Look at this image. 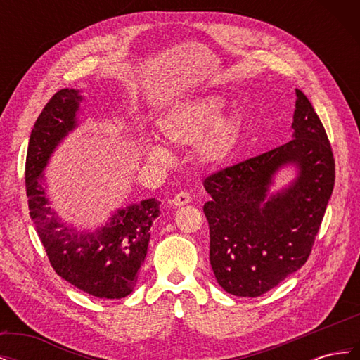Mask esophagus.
Masks as SVG:
<instances>
[{"label": "esophagus", "mask_w": 360, "mask_h": 360, "mask_svg": "<svg viewBox=\"0 0 360 360\" xmlns=\"http://www.w3.org/2000/svg\"><path fill=\"white\" fill-rule=\"evenodd\" d=\"M191 200H192L191 193H189V192H184V191H181V192H179V193L174 195V198H172V205H174V207H181V205H184V204L191 202Z\"/></svg>", "instance_id": "esophagus-1"}]
</instances>
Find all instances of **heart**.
Returning <instances> with one entry per match:
<instances>
[{
  "label": "heart",
  "instance_id": "obj_1",
  "mask_svg": "<svg viewBox=\"0 0 360 360\" xmlns=\"http://www.w3.org/2000/svg\"><path fill=\"white\" fill-rule=\"evenodd\" d=\"M224 97L205 93L184 102L159 122V132L168 143L192 144L198 141L197 153L205 163H217L226 158L237 136V122L233 117L222 115ZM153 156H162L163 150L150 144Z\"/></svg>",
  "mask_w": 360,
  "mask_h": 360
}]
</instances>
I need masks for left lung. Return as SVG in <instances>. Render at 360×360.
<instances>
[{
  "label": "left lung",
  "mask_w": 360,
  "mask_h": 360,
  "mask_svg": "<svg viewBox=\"0 0 360 360\" xmlns=\"http://www.w3.org/2000/svg\"><path fill=\"white\" fill-rule=\"evenodd\" d=\"M292 139L263 155L210 174L204 214L210 264L219 285L238 297H258L299 270L312 250L335 184L329 138L308 97L296 90ZM294 162L300 176L267 195L274 172Z\"/></svg>",
  "instance_id": "1"
}]
</instances>
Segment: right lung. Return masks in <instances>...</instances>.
I'll list each match as a JSON object with an SVG mask.
<instances>
[{
  "label": "right lung",
  "mask_w": 360,
  "mask_h": 360,
  "mask_svg": "<svg viewBox=\"0 0 360 360\" xmlns=\"http://www.w3.org/2000/svg\"><path fill=\"white\" fill-rule=\"evenodd\" d=\"M81 101L78 90H60L31 130L25 162L30 216L57 275L94 297L122 299L136 284L160 202L150 198L130 204L96 233H78L51 209L41 172L60 141L76 127L75 115Z\"/></svg>",
  "instance_id": "add662e5"
}]
</instances>
